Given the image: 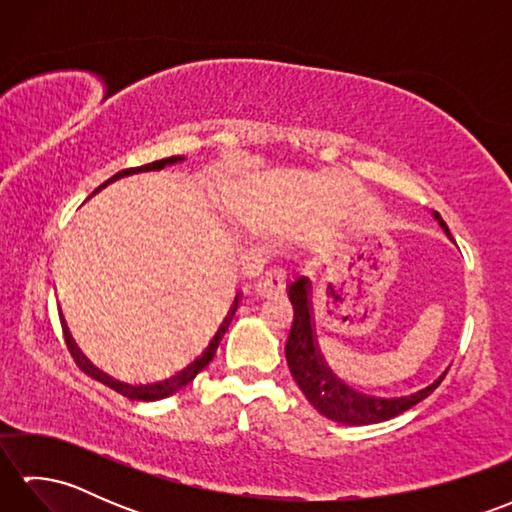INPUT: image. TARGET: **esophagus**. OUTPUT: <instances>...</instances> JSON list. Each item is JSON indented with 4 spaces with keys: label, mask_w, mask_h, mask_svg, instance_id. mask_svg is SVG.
<instances>
[{
    "label": "esophagus",
    "mask_w": 512,
    "mask_h": 512,
    "mask_svg": "<svg viewBox=\"0 0 512 512\" xmlns=\"http://www.w3.org/2000/svg\"><path fill=\"white\" fill-rule=\"evenodd\" d=\"M288 284V270L284 266H273L266 270L264 277L259 279L257 292L259 295H275V292H284Z\"/></svg>",
    "instance_id": "esophagus-1"
}]
</instances>
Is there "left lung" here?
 Listing matches in <instances>:
<instances>
[{"label": "left lung", "instance_id": "left-lung-1", "mask_svg": "<svg viewBox=\"0 0 512 512\" xmlns=\"http://www.w3.org/2000/svg\"><path fill=\"white\" fill-rule=\"evenodd\" d=\"M436 220L440 222L442 231L451 237L449 226L444 224V220L438 213H436ZM306 284L308 279H299L297 284L290 286V303H292V310H295V319H292V328L286 343V361H288L292 378L297 380L299 389L306 394L310 405L319 413H323L325 418H330L334 422H343V424L383 422V420L400 416L402 411L418 405V402L427 398L433 389H438L447 372H444L433 385L402 398H376V396L358 394V391L345 387L341 380L334 378L330 369L323 365L321 356L317 352Z\"/></svg>", "mask_w": 512, "mask_h": 512}]
</instances>
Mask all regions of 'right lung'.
<instances>
[{
    "instance_id": "obj_1",
    "label": "right lung",
    "mask_w": 512,
    "mask_h": 512,
    "mask_svg": "<svg viewBox=\"0 0 512 512\" xmlns=\"http://www.w3.org/2000/svg\"><path fill=\"white\" fill-rule=\"evenodd\" d=\"M176 160H180V158H178V156H171V158H162V160H156V162H149V165H143V167L123 169V171H118L112 180L121 178V176H129V173H134V171L162 169L165 165H171V162H176ZM107 182H110V180H107ZM237 301H239V295L235 297L231 310H228V314L224 317L222 325H220V328H217V332H215V336L211 339V343L206 345V350L202 352V356L195 358V361H193L191 365L184 367L180 374L171 376V378H167V380H160V383H154V385H129V383H121V380H114V378H110L107 374L99 372V369L92 367V365H90L88 361H85V358L79 354V350H76L72 339H70L68 330H65V325H63V339H65V345H68V352L72 354L76 367H79L83 374H88L90 378L99 380V383H103V385H107L110 389L118 391V394L127 396L129 400H160V398H167V396H171V394H176V391H180L182 387H187V385L191 383V380H193L195 376H198V374L202 372V369L213 361V356H215V352H217V345H220L224 332L228 330V325H231V321H233V317H235Z\"/></svg>"
}]
</instances>
